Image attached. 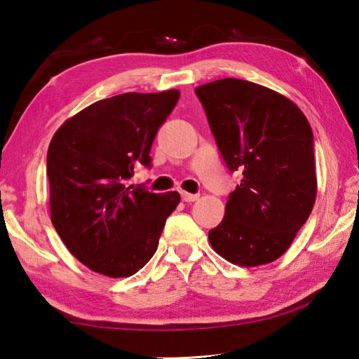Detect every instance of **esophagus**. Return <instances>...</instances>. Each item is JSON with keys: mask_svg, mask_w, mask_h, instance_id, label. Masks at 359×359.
Segmentation results:
<instances>
[{"mask_svg": "<svg viewBox=\"0 0 359 359\" xmlns=\"http://www.w3.org/2000/svg\"><path fill=\"white\" fill-rule=\"evenodd\" d=\"M197 199H199V196H197V194L182 193V201H184V202H196Z\"/></svg>", "mask_w": 359, "mask_h": 359, "instance_id": "34e87169", "label": "esophagus"}]
</instances>
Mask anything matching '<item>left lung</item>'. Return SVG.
<instances>
[{
  "label": "left lung",
  "instance_id": "1",
  "mask_svg": "<svg viewBox=\"0 0 359 359\" xmlns=\"http://www.w3.org/2000/svg\"><path fill=\"white\" fill-rule=\"evenodd\" d=\"M220 156L241 185L208 233L212 248L243 266L273 262L307 222L316 197L313 131L288 98L222 79L196 88Z\"/></svg>",
  "mask_w": 359,
  "mask_h": 359
}]
</instances>
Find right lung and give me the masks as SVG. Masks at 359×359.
I'll return each mask as SVG.
<instances>
[{
	"mask_svg": "<svg viewBox=\"0 0 359 359\" xmlns=\"http://www.w3.org/2000/svg\"><path fill=\"white\" fill-rule=\"evenodd\" d=\"M179 90L128 93L69 118L48 149L50 219L67 250L93 271L128 278L154 256L180 194L126 187L134 168H151V147Z\"/></svg>",
	"mask_w": 359,
	"mask_h": 359,
	"instance_id": "right-lung-1",
	"label": "right lung"
}]
</instances>
